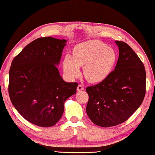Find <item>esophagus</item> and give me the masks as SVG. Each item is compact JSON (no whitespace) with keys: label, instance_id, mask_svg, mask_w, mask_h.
I'll return each mask as SVG.
<instances>
[{"label":"esophagus","instance_id":"34e87169","mask_svg":"<svg viewBox=\"0 0 155 155\" xmlns=\"http://www.w3.org/2000/svg\"><path fill=\"white\" fill-rule=\"evenodd\" d=\"M83 90H84V87L82 85H81V84H79L78 87H77V91H83Z\"/></svg>","mask_w":155,"mask_h":155}]
</instances>
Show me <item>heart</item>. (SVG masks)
Instances as JSON below:
<instances>
[{
	"instance_id": "obj_1",
	"label": "heart",
	"mask_w": 155,
	"mask_h": 155,
	"mask_svg": "<svg viewBox=\"0 0 155 155\" xmlns=\"http://www.w3.org/2000/svg\"><path fill=\"white\" fill-rule=\"evenodd\" d=\"M117 60L114 49L98 40H91L78 45L73 49L72 56L66 54L63 68L68 78L79 75L80 68L83 67V75L90 83H100L109 75Z\"/></svg>"
}]
</instances>
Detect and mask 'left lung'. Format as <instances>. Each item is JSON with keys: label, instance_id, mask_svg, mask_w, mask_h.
<instances>
[{"label": "left lung", "instance_id": "left-lung-1", "mask_svg": "<svg viewBox=\"0 0 155 155\" xmlns=\"http://www.w3.org/2000/svg\"><path fill=\"white\" fill-rule=\"evenodd\" d=\"M119 48L115 70L104 81L86 87V112L99 127L124 123L142 104L146 93L144 65L130 46L116 41Z\"/></svg>", "mask_w": 155, "mask_h": 155}]
</instances>
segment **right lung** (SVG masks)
I'll use <instances>...</instances> for the list:
<instances>
[{"mask_svg": "<svg viewBox=\"0 0 155 155\" xmlns=\"http://www.w3.org/2000/svg\"><path fill=\"white\" fill-rule=\"evenodd\" d=\"M66 42L50 37L38 38L11 62V103L26 121L39 127L55 125L64 112V101L77 92L78 83L63 81L56 65Z\"/></svg>", "mask_w": 155, "mask_h": 155, "instance_id": "1", "label": "right lung"}]
</instances>
